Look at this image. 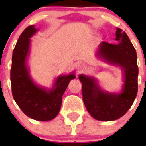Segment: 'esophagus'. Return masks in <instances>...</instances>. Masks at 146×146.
I'll use <instances>...</instances> for the list:
<instances>
[{
  "label": "esophagus",
  "mask_w": 146,
  "mask_h": 146,
  "mask_svg": "<svg viewBox=\"0 0 146 146\" xmlns=\"http://www.w3.org/2000/svg\"><path fill=\"white\" fill-rule=\"evenodd\" d=\"M86 68V65L82 62H78L76 64V69L78 70V72H81V71L84 70Z\"/></svg>",
  "instance_id": "34e87169"
}]
</instances>
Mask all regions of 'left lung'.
<instances>
[{
  "label": "left lung",
  "mask_w": 146,
  "mask_h": 146,
  "mask_svg": "<svg viewBox=\"0 0 146 146\" xmlns=\"http://www.w3.org/2000/svg\"><path fill=\"white\" fill-rule=\"evenodd\" d=\"M115 44H99L96 55L110 65L119 66L123 71V84L119 93L104 91L96 78L80 74L82 99L88 112L96 120L111 121L124 115L133 104L137 94L138 67L137 52L128 36L116 28Z\"/></svg>",
  "instance_id": "1"
}]
</instances>
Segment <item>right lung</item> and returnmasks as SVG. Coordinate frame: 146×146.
<instances>
[{
    "instance_id": "1",
    "label": "right lung",
    "mask_w": 146,
    "mask_h": 146,
    "mask_svg": "<svg viewBox=\"0 0 146 146\" xmlns=\"http://www.w3.org/2000/svg\"><path fill=\"white\" fill-rule=\"evenodd\" d=\"M38 31L35 25H29L23 31L17 42L11 60V91L15 101L27 116L36 121H48L58 115L63 94L69 82L76 77L74 72L58 76L52 88L49 89L33 81L30 75L28 59L31 38Z\"/></svg>"
}]
</instances>
